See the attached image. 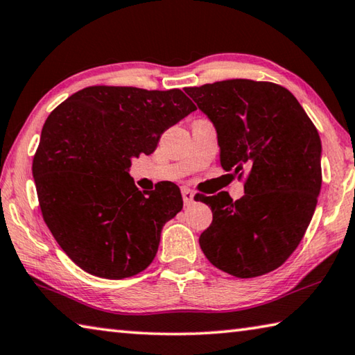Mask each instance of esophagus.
Instances as JSON below:
<instances>
[{
	"mask_svg": "<svg viewBox=\"0 0 355 355\" xmlns=\"http://www.w3.org/2000/svg\"><path fill=\"white\" fill-rule=\"evenodd\" d=\"M182 196H183V202L186 206H189L192 202H194V192L188 188L182 189Z\"/></svg>",
	"mask_w": 355,
	"mask_h": 355,
	"instance_id": "34e87169",
	"label": "esophagus"
}]
</instances>
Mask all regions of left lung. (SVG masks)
<instances>
[{
  "mask_svg": "<svg viewBox=\"0 0 355 355\" xmlns=\"http://www.w3.org/2000/svg\"><path fill=\"white\" fill-rule=\"evenodd\" d=\"M217 132L220 164L248 171L245 196L200 197L212 223L200 247L236 278L273 272L298 247L321 189V139L288 89L233 79L184 88ZM198 197V196H197Z\"/></svg>",
  "mask_w": 355,
  "mask_h": 355,
  "instance_id": "left-lung-1",
  "label": "left lung"
}]
</instances>
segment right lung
<instances>
[{
  "instance_id": "right-lung-1",
  "label": "right lung",
  "mask_w": 355,
  "mask_h": 355,
  "mask_svg": "<svg viewBox=\"0 0 355 355\" xmlns=\"http://www.w3.org/2000/svg\"><path fill=\"white\" fill-rule=\"evenodd\" d=\"M194 110L180 89L88 87L48 116L32 163L38 202L57 243L87 273L124 279L150 266L183 198L173 183L143 194L132 159L150 155Z\"/></svg>"
}]
</instances>
